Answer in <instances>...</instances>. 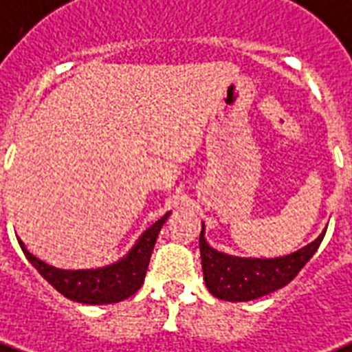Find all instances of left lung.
Instances as JSON below:
<instances>
[{
    "mask_svg": "<svg viewBox=\"0 0 352 352\" xmlns=\"http://www.w3.org/2000/svg\"><path fill=\"white\" fill-rule=\"evenodd\" d=\"M325 231H321L316 241L299 248L298 252L283 257L255 258L236 257L209 246V242L206 241V226L201 224L200 257L207 290L214 298L236 303L263 298L287 287L318 252Z\"/></svg>",
    "mask_w": 352,
    "mask_h": 352,
    "instance_id": "8db88e82",
    "label": "left lung"
}]
</instances>
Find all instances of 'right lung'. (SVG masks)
I'll list each match as a JSON object with an SVG mask.
<instances>
[{"instance_id": "obj_1", "label": "right lung", "mask_w": 352, "mask_h": 352, "mask_svg": "<svg viewBox=\"0 0 352 352\" xmlns=\"http://www.w3.org/2000/svg\"><path fill=\"white\" fill-rule=\"evenodd\" d=\"M170 217V211L156 220L151 228H146L133 246L128 250L116 263L88 270H62L43 263L36 255H32L21 239V252L25 253L27 261L40 272L49 285H53L64 298L84 305H110L119 303L138 292L145 280L148 263L156 239L163 224Z\"/></svg>"}]
</instances>
